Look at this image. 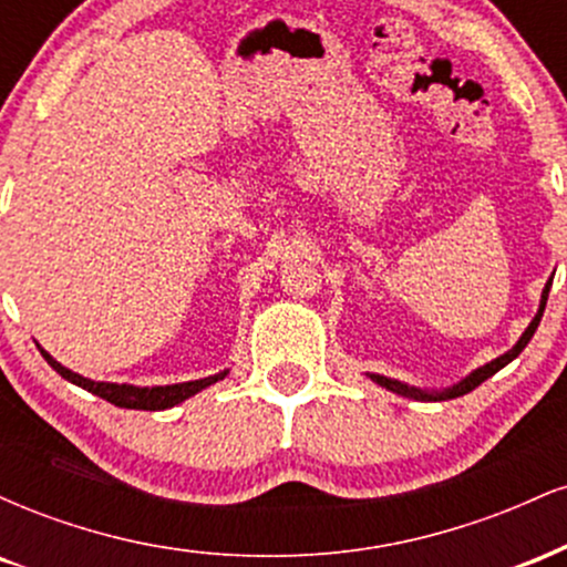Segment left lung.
<instances>
[{
	"label": "left lung",
	"mask_w": 567,
	"mask_h": 567,
	"mask_svg": "<svg viewBox=\"0 0 567 567\" xmlns=\"http://www.w3.org/2000/svg\"><path fill=\"white\" fill-rule=\"evenodd\" d=\"M549 288H551V279H549V282H546V288H544V292H542V303H538L536 317H533V322L528 324V328H525V333L519 336V341L514 343V347H512L509 351H506V354L496 357V360L487 362V365H483V368L472 370V373L466 375L464 381L453 383L451 389H442V392H429V389H415V386H408V383L394 381V379H386V375H375V373H370V381H375V383H379V386L389 389V392L402 394V396H410V400H421V402H442V400H453V396H461V394H470L472 389H477L480 383L491 379V375H496L501 368L509 365V362L514 360V357H517L519 351H523L525 347H528V341L533 338V333H536L538 322H542V317H544L546 298H549Z\"/></svg>",
	"instance_id": "8db88e82"
}]
</instances>
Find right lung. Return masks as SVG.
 I'll return each mask as SVG.
<instances>
[{
	"instance_id": "obj_1",
	"label": "right lung",
	"mask_w": 567,
	"mask_h": 567,
	"mask_svg": "<svg viewBox=\"0 0 567 567\" xmlns=\"http://www.w3.org/2000/svg\"><path fill=\"white\" fill-rule=\"evenodd\" d=\"M42 357L48 360V365L53 368L55 373H61L66 381L76 383V386H82V389H87V392L97 394L101 400L112 402V405H116V408H130V410H165V408H173V405H178V402L188 400V396L202 392V389H207L210 383L226 379V373H229V370H220V373L207 375V379L171 383V386H133V383L90 381V379H84V375L74 373V370L63 368L61 362L53 360V357H50L44 349H42Z\"/></svg>"
}]
</instances>
